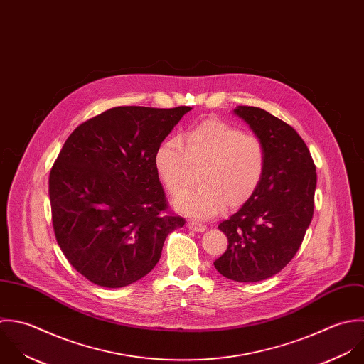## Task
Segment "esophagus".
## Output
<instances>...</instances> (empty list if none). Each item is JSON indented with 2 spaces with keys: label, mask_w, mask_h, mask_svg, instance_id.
I'll return each mask as SVG.
<instances>
[{
  "label": "esophagus",
  "mask_w": 364,
  "mask_h": 364,
  "mask_svg": "<svg viewBox=\"0 0 364 364\" xmlns=\"http://www.w3.org/2000/svg\"><path fill=\"white\" fill-rule=\"evenodd\" d=\"M188 229L189 230H193V232H205L206 230V226L202 225V223H198V222H188Z\"/></svg>",
  "instance_id": "obj_1"
}]
</instances>
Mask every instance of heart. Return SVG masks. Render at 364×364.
I'll use <instances>...</instances> for the list:
<instances>
[{"label": "heart", "mask_w": 364, "mask_h": 364, "mask_svg": "<svg viewBox=\"0 0 364 364\" xmlns=\"http://www.w3.org/2000/svg\"><path fill=\"white\" fill-rule=\"evenodd\" d=\"M156 173L171 195L188 185L193 168H200V186L185 191L176 200L179 213L210 219L226 206L240 209L257 193L265 173V145L254 134L216 119L198 122L178 139H165L154 156Z\"/></svg>", "instance_id": "b5f03b06"}]
</instances>
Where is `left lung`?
I'll return each instance as SVG.
<instances>
[{
    "instance_id": "1",
    "label": "left lung",
    "mask_w": 364,
    "mask_h": 364,
    "mask_svg": "<svg viewBox=\"0 0 364 364\" xmlns=\"http://www.w3.org/2000/svg\"><path fill=\"white\" fill-rule=\"evenodd\" d=\"M235 113L265 145L264 179L254 198L222 222L229 245L216 269L237 282L279 272L296 254L314 216L316 168L299 134L268 112L239 106Z\"/></svg>"
}]
</instances>
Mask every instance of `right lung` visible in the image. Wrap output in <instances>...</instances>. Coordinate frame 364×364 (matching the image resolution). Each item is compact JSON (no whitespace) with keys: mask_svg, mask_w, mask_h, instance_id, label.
<instances>
[{"mask_svg":"<svg viewBox=\"0 0 364 364\" xmlns=\"http://www.w3.org/2000/svg\"><path fill=\"white\" fill-rule=\"evenodd\" d=\"M191 107L122 106L82 122L49 173L56 242L96 285L122 288L159 261L165 239L185 225L169 213L154 156Z\"/></svg>","mask_w":364,"mask_h":364,"instance_id":"obj_1","label":"right lung"}]
</instances>
